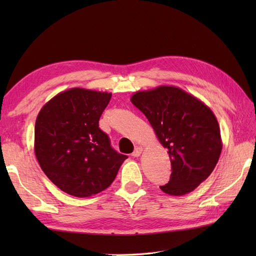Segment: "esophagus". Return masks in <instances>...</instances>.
Returning a JSON list of instances; mask_svg holds the SVG:
<instances>
[{
	"mask_svg": "<svg viewBox=\"0 0 256 256\" xmlns=\"http://www.w3.org/2000/svg\"><path fill=\"white\" fill-rule=\"evenodd\" d=\"M142 152H143V148H142V146H138V148L134 150L132 155H133L134 157H138L140 154H142Z\"/></svg>",
	"mask_w": 256,
	"mask_h": 256,
	"instance_id": "34e87169",
	"label": "esophagus"
}]
</instances>
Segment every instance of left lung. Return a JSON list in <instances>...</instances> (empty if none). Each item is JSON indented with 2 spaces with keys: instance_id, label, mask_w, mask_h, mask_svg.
<instances>
[{
  "instance_id": "8db88e82",
  "label": "left lung",
  "mask_w": 256,
  "mask_h": 256,
  "mask_svg": "<svg viewBox=\"0 0 256 256\" xmlns=\"http://www.w3.org/2000/svg\"><path fill=\"white\" fill-rule=\"evenodd\" d=\"M131 102L148 118L172 162L165 194L192 192L214 172L222 150L219 123L211 108L174 86L138 91Z\"/></svg>"
}]
</instances>
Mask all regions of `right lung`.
Here are the masks:
<instances>
[{"mask_svg": "<svg viewBox=\"0 0 256 256\" xmlns=\"http://www.w3.org/2000/svg\"><path fill=\"white\" fill-rule=\"evenodd\" d=\"M111 96L72 88L54 96L38 113L34 142L38 164L68 194L84 198L103 192L128 158L111 148L99 128Z\"/></svg>", "mask_w": 256, "mask_h": 256, "instance_id": "add662e5", "label": "right lung"}]
</instances>
